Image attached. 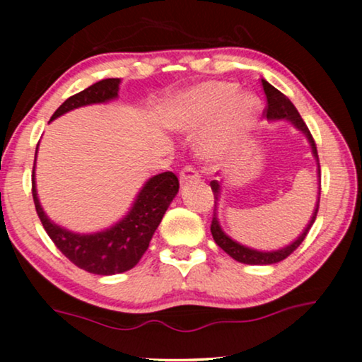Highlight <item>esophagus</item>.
I'll list each match as a JSON object with an SVG mask.
<instances>
[{
  "mask_svg": "<svg viewBox=\"0 0 362 362\" xmlns=\"http://www.w3.org/2000/svg\"><path fill=\"white\" fill-rule=\"evenodd\" d=\"M180 181L185 185V182H191V181H199V173L196 171L194 166H185L180 173Z\"/></svg>",
  "mask_w": 362,
  "mask_h": 362,
  "instance_id": "1",
  "label": "esophagus"
}]
</instances>
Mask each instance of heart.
Segmentation results:
<instances>
[{"instance_id": "b5f03b06", "label": "heart", "mask_w": 362, "mask_h": 362, "mask_svg": "<svg viewBox=\"0 0 362 362\" xmlns=\"http://www.w3.org/2000/svg\"><path fill=\"white\" fill-rule=\"evenodd\" d=\"M239 88L232 82H206L186 92L171 112V123L177 128L201 127L221 115V120L206 140V151L219 155L230 146L237 135L250 125L257 102L252 95H237Z\"/></svg>"}]
</instances>
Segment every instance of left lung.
<instances>
[{
  "mask_svg": "<svg viewBox=\"0 0 362 362\" xmlns=\"http://www.w3.org/2000/svg\"><path fill=\"white\" fill-rule=\"evenodd\" d=\"M262 87H264V92H265V97H267V105H265L264 115L267 118H286V120H290L291 123H293V125L298 128V130H301L306 136H308V140L311 143V150H313V155H315L316 160H318V150H316V143L313 140V136H311L308 127H306L303 118L300 117V113L295 108L293 103H291L288 98H286L280 90H276L274 86H270L269 82L264 81V78H262ZM211 189H212V192H214V199L217 201V196H219V182L211 181ZM216 201H214V214H212V222H211V232H212V237H214L216 244L219 245L227 255H230L234 260L240 262V264H249V265L276 264V262L285 260L286 257L293 254V252L300 247L301 242L305 240V237L308 235V232L311 229V226H313V222L316 219V214H318V209H320V199H318L310 224L306 226L303 234H301L298 239L293 242V244L285 247V249H281V250L259 252V250H252V249H249V247L237 244V242H234L230 239V237H227L224 232H222L219 222H217V217H216Z\"/></svg>",
  "mask_w": 362,
  "mask_h": 362,
  "instance_id": "left-lung-1",
  "label": "left lung"
}]
</instances>
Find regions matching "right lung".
I'll return each mask as SVG.
<instances>
[{"instance_id": "right-lung-1", "label": "right lung", "mask_w": 362, "mask_h": 362, "mask_svg": "<svg viewBox=\"0 0 362 362\" xmlns=\"http://www.w3.org/2000/svg\"><path fill=\"white\" fill-rule=\"evenodd\" d=\"M118 83L120 78H103L86 90L69 97L54 112L51 120L77 107L112 100L118 95ZM177 189H180V180L173 171L153 176L143 186L128 216L123 217L118 224L97 234L81 235L56 226L44 214L37 201L33 168V199L44 230L51 237L54 245L74 265L95 275L122 274L133 269L140 262Z\"/></svg>"}]
</instances>
